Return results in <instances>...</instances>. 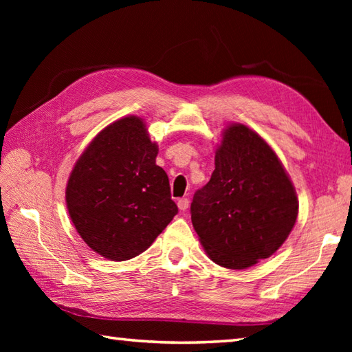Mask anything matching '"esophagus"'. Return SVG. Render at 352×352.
<instances>
[{
  "instance_id": "obj_1",
  "label": "esophagus",
  "mask_w": 352,
  "mask_h": 352,
  "mask_svg": "<svg viewBox=\"0 0 352 352\" xmlns=\"http://www.w3.org/2000/svg\"><path fill=\"white\" fill-rule=\"evenodd\" d=\"M177 204H178V208H180V210H188V207H189V199L188 198H180L177 201Z\"/></svg>"
}]
</instances>
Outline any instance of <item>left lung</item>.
Instances as JSON below:
<instances>
[{
    "label": "left lung",
    "mask_w": 352,
    "mask_h": 352,
    "mask_svg": "<svg viewBox=\"0 0 352 352\" xmlns=\"http://www.w3.org/2000/svg\"><path fill=\"white\" fill-rule=\"evenodd\" d=\"M190 214L207 256L219 266L245 269L286 241L298 198L272 148L246 125L233 124L223 130L212 178L193 195Z\"/></svg>",
    "instance_id": "1"
}]
</instances>
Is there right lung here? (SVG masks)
Segmentation results:
<instances>
[{
    "label": "right lung",
    "mask_w": 352,
    "mask_h": 352,
    "mask_svg": "<svg viewBox=\"0 0 352 352\" xmlns=\"http://www.w3.org/2000/svg\"><path fill=\"white\" fill-rule=\"evenodd\" d=\"M157 153L145 122L126 116L106 126L74 166L66 206L81 239L100 256H139L178 213Z\"/></svg>",
    "instance_id": "1"
}]
</instances>
